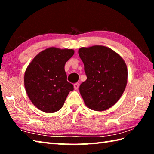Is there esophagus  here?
Returning <instances> with one entry per match:
<instances>
[{"mask_svg":"<svg viewBox=\"0 0 154 154\" xmlns=\"http://www.w3.org/2000/svg\"><path fill=\"white\" fill-rule=\"evenodd\" d=\"M79 83H78V82L75 83V84H74V88H75V90H77L78 88H79Z\"/></svg>","mask_w":154,"mask_h":154,"instance_id":"obj_1","label":"esophagus"}]
</instances>
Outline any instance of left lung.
<instances>
[{
	"label": "left lung",
	"mask_w": 154,
	"mask_h": 154,
	"mask_svg": "<svg viewBox=\"0 0 154 154\" xmlns=\"http://www.w3.org/2000/svg\"><path fill=\"white\" fill-rule=\"evenodd\" d=\"M87 79L79 92L88 108L102 111L114 105L124 93L128 78L126 64L121 56L105 46L79 49Z\"/></svg>",
	"instance_id": "obj_1"
}]
</instances>
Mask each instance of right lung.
<instances>
[{
  "instance_id": "1",
  "label": "right lung",
  "mask_w": 154,
  "mask_h": 154,
  "mask_svg": "<svg viewBox=\"0 0 154 154\" xmlns=\"http://www.w3.org/2000/svg\"><path fill=\"white\" fill-rule=\"evenodd\" d=\"M73 49L50 48L40 52L28 65L24 85L30 100L45 113H54L63 106L73 85L67 82L66 62L73 56Z\"/></svg>"
}]
</instances>
